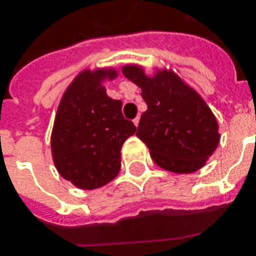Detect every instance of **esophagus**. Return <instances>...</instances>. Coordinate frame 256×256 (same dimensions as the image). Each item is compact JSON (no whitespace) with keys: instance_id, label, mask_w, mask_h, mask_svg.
Masks as SVG:
<instances>
[{"instance_id":"esophagus-1","label":"esophagus","mask_w":256,"mask_h":256,"mask_svg":"<svg viewBox=\"0 0 256 256\" xmlns=\"http://www.w3.org/2000/svg\"><path fill=\"white\" fill-rule=\"evenodd\" d=\"M138 122H140V116H138V118H134V126H138Z\"/></svg>"}]
</instances>
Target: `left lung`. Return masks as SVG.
Wrapping results in <instances>:
<instances>
[{
	"instance_id": "obj_1",
	"label": "left lung",
	"mask_w": 256,
	"mask_h": 256,
	"mask_svg": "<svg viewBox=\"0 0 256 256\" xmlns=\"http://www.w3.org/2000/svg\"><path fill=\"white\" fill-rule=\"evenodd\" d=\"M124 76L142 89L146 110L138 136L160 168L192 174L203 168L220 142L219 124L203 97L172 69L122 66Z\"/></svg>"
}]
</instances>
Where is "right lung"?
I'll return each mask as SVG.
<instances>
[{
	"instance_id": "right-lung-1",
	"label": "right lung",
	"mask_w": 256,
	"mask_h": 256,
	"mask_svg": "<svg viewBox=\"0 0 256 256\" xmlns=\"http://www.w3.org/2000/svg\"><path fill=\"white\" fill-rule=\"evenodd\" d=\"M114 66L82 69L65 89L50 134L57 172L80 190H96L118 176L122 148L134 134L122 102L106 94V82L118 78Z\"/></svg>"
}]
</instances>
